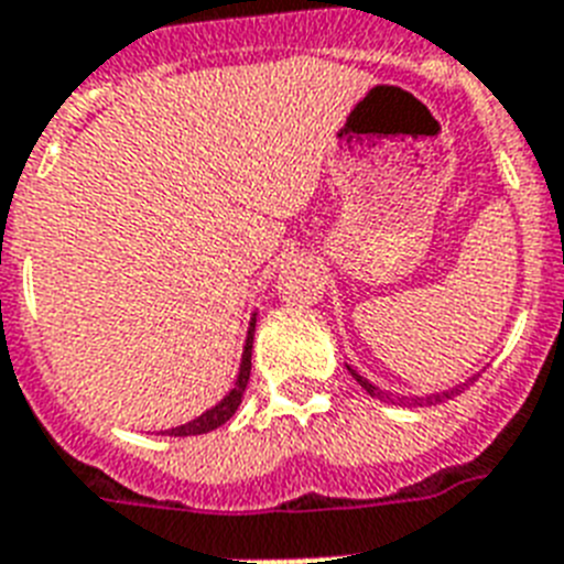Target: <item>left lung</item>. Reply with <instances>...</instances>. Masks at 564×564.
<instances>
[{
	"mask_svg": "<svg viewBox=\"0 0 564 564\" xmlns=\"http://www.w3.org/2000/svg\"><path fill=\"white\" fill-rule=\"evenodd\" d=\"M347 370H350V377H354L356 382H359V386L370 393V397H377V400H391V397H393V393L382 391V388L373 386L370 379L361 377L359 370H354V368H350V365H347ZM475 379H478V373L466 379V382H460V386L448 388V391L423 393V397H397V402H409V405H437V402H446V400H452V397H457V393H464V388H469V382H475Z\"/></svg>",
	"mask_w": 564,
	"mask_h": 564,
	"instance_id": "8db88e82",
	"label": "left lung"
}]
</instances>
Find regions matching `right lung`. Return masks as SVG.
Returning <instances> with one entry per match:
<instances>
[{
    "mask_svg": "<svg viewBox=\"0 0 564 564\" xmlns=\"http://www.w3.org/2000/svg\"><path fill=\"white\" fill-rule=\"evenodd\" d=\"M254 324H258V313H251V322H249V333H246V345H242V359H240V370H237V379H235V388L223 397V400L208 409L205 414H199L196 420L185 425H176V429H164V437H191V434H208L214 429H219L223 423H228L235 411L240 409L242 402V393H246V386H249V373H251V345H254Z\"/></svg>",
    "mask_w": 564,
    "mask_h": 564,
    "instance_id": "1",
    "label": "right lung"
}]
</instances>
